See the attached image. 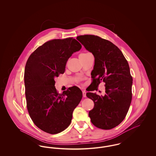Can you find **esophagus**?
Instances as JSON below:
<instances>
[{
  "mask_svg": "<svg viewBox=\"0 0 156 156\" xmlns=\"http://www.w3.org/2000/svg\"><path fill=\"white\" fill-rule=\"evenodd\" d=\"M86 92H85V90H83L82 91V96H83V98H85V97H87L86 96Z\"/></svg>",
  "mask_w": 156,
  "mask_h": 156,
  "instance_id": "34e87169",
  "label": "esophagus"
}]
</instances>
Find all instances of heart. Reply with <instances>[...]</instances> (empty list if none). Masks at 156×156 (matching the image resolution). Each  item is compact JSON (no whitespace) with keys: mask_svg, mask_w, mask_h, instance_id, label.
<instances>
[{"mask_svg":"<svg viewBox=\"0 0 156 156\" xmlns=\"http://www.w3.org/2000/svg\"><path fill=\"white\" fill-rule=\"evenodd\" d=\"M90 53L89 52H84V53H82L80 55V58H83L87 55H88Z\"/></svg>","mask_w":156,"mask_h":156,"instance_id":"obj_1","label":"heart"}]
</instances>
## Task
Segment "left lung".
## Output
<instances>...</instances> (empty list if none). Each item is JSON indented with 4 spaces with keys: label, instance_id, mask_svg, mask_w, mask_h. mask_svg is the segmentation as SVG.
Returning <instances> with one entry per match:
<instances>
[{
    "label": "left lung",
    "instance_id": "obj_1",
    "mask_svg": "<svg viewBox=\"0 0 156 156\" xmlns=\"http://www.w3.org/2000/svg\"><path fill=\"white\" fill-rule=\"evenodd\" d=\"M76 39L95 57L91 91L101 82H105L104 97L87 93V97L94 102L89 118L97 127L111 129L125 118L132 102L133 78L129 64L119 48L107 40L88 34L79 36Z\"/></svg>",
    "mask_w": 156,
    "mask_h": 156
}]
</instances>
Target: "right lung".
Returning <instances> with one entry per match:
<instances>
[{"instance_id": "right-lung-1", "label": "right lung", "mask_w": 156, "mask_h": 156, "mask_svg": "<svg viewBox=\"0 0 156 156\" xmlns=\"http://www.w3.org/2000/svg\"><path fill=\"white\" fill-rule=\"evenodd\" d=\"M81 47L73 37L53 39L38 47L27 61L24 75L27 108L33 123L46 133H58L67 128L81 100L79 88L58 94L54 86V78L64 73L68 59Z\"/></svg>"}]
</instances>
